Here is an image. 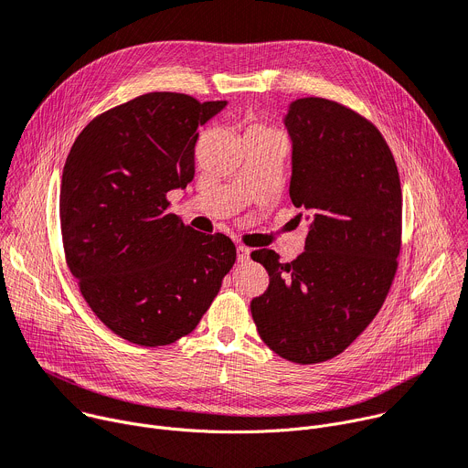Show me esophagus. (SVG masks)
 Returning a JSON list of instances; mask_svg holds the SVG:
<instances>
[{"instance_id": "34e87169", "label": "esophagus", "mask_w": 468, "mask_h": 468, "mask_svg": "<svg viewBox=\"0 0 468 468\" xmlns=\"http://www.w3.org/2000/svg\"><path fill=\"white\" fill-rule=\"evenodd\" d=\"M237 261L239 263L250 261V250L246 246H237Z\"/></svg>"}]
</instances>
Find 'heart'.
<instances>
[{"label":"heart","mask_w":468,"mask_h":468,"mask_svg":"<svg viewBox=\"0 0 468 468\" xmlns=\"http://www.w3.org/2000/svg\"><path fill=\"white\" fill-rule=\"evenodd\" d=\"M246 134H276V133L271 131V129H267V126H261V124H250ZM246 134H244V136H246Z\"/></svg>","instance_id":"heart-1"}]
</instances>
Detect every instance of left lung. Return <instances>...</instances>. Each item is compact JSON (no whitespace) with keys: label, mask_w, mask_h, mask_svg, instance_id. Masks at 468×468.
Segmentation results:
<instances>
[{"label":"left lung","mask_w":468,"mask_h":468,"mask_svg":"<svg viewBox=\"0 0 468 468\" xmlns=\"http://www.w3.org/2000/svg\"><path fill=\"white\" fill-rule=\"evenodd\" d=\"M283 124L289 196L308 212L310 231L291 263L274 250L251 251L271 283L250 310L276 355L317 364L344 353L387 299L401 248V183L377 126L344 104L296 99Z\"/></svg>","instance_id":"left-lung-1"}]
</instances>
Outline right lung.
Listing matches in <instances>:
<instances>
[{
	"instance_id": "add662e5",
	"label": "right lung",
	"mask_w": 468,
	"mask_h": 468,
	"mask_svg": "<svg viewBox=\"0 0 468 468\" xmlns=\"http://www.w3.org/2000/svg\"><path fill=\"white\" fill-rule=\"evenodd\" d=\"M226 104L147 93L95 117L67 156V265L95 315L126 342L158 347L190 334L237 260L229 237L185 226L165 197L194 179L197 129Z\"/></svg>"
}]
</instances>
